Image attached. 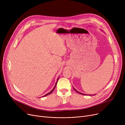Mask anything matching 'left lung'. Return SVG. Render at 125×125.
Returning a JSON list of instances; mask_svg holds the SVG:
<instances>
[{
  "mask_svg": "<svg viewBox=\"0 0 125 125\" xmlns=\"http://www.w3.org/2000/svg\"><path fill=\"white\" fill-rule=\"evenodd\" d=\"M73 89H74V90L76 91V92H77L78 93H79V94H82V95H86V94H83V93H80V92H78V91H77V90H76L74 88H73Z\"/></svg>",
  "mask_w": 125,
  "mask_h": 125,
  "instance_id": "1",
  "label": "left lung"
}]
</instances>
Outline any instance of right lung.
Listing matches in <instances>:
<instances>
[{"instance_id": "add662e5", "label": "right lung", "mask_w": 125, "mask_h": 125, "mask_svg": "<svg viewBox=\"0 0 125 125\" xmlns=\"http://www.w3.org/2000/svg\"><path fill=\"white\" fill-rule=\"evenodd\" d=\"M59 80V78H58V79H57V82H56V84H55V87H54V88L53 89H52V90L51 91V92H50L49 93H48V94H46V95H44L43 97H45V96H47V95H49V94H50L52 92V91H54V90L55 89V87H56V84H57V82H58V80Z\"/></svg>"}]
</instances>
